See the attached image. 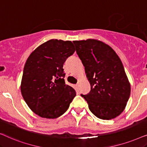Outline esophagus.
<instances>
[{
  "instance_id": "1",
  "label": "esophagus",
  "mask_w": 147,
  "mask_h": 147,
  "mask_svg": "<svg viewBox=\"0 0 147 147\" xmlns=\"http://www.w3.org/2000/svg\"><path fill=\"white\" fill-rule=\"evenodd\" d=\"M76 87H77V89L79 90V88H80V84L78 83L77 84H76Z\"/></svg>"
}]
</instances>
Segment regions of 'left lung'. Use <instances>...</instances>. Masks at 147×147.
Masks as SVG:
<instances>
[{
    "instance_id": "8db88e82",
    "label": "left lung",
    "mask_w": 147,
    "mask_h": 147,
    "mask_svg": "<svg viewBox=\"0 0 147 147\" xmlns=\"http://www.w3.org/2000/svg\"><path fill=\"white\" fill-rule=\"evenodd\" d=\"M76 53L85 67L91 90L81 96L96 117L110 120L125 108L130 85L121 60L116 52L96 39L73 41Z\"/></svg>"
}]
</instances>
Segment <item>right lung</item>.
I'll return each instance as SVG.
<instances>
[{"label":"right lung","mask_w":147,"mask_h":147,"mask_svg":"<svg viewBox=\"0 0 147 147\" xmlns=\"http://www.w3.org/2000/svg\"><path fill=\"white\" fill-rule=\"evenodd\" d=\"M70 41L51 39L32 52L26 61L21 91L34 113L57 118L65 113L76 95L65 83L63 63L75 52Z\"/></svg>","instance_id":"1"}]
</instances>
